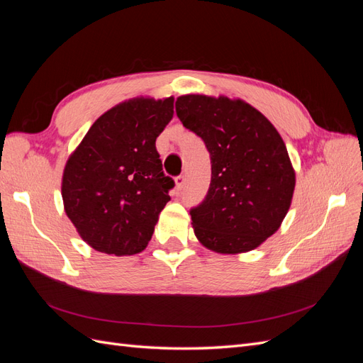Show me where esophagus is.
I'll use <instances>...</instances> for the list:
<instances>
[{
    "label": "esophagus",
    "mask_w": 363,
    "mask_h": 363,
    "mask_svg": "<svg viewBox=\"0 0 363 363\" xmlns=\"http://www.w3.org/2000/svg\"><path fill=\"white\" fill-rule=\"evenodd\" d=\"M184 183H186L184 175H179V177H175V189L180 192L184 188Z\"/></svg>",
    "instance_id": "34e87169"
}]
</instances>
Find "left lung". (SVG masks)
<instances>
[{"mask_svg":"<svg viewBox=\"0 0 363 363\" xmlns=\"http://www.w3.org/2000/svg\"><path fill=\"white\" fill-rule=\"evenodd\" d=\"M175 112L211 155V186L191 208L196 239L221 255L257 248L279 230L295 188L279 131L257 108L227 96L182 95Z\"/></svg>","mask_w":363,"mask_h":363,"instance_id":"obj_1","label":"left lung"}]
</instances>
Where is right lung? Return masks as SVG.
Instances as JSON below:
<instances>
[{
	"mask_svg": "<svg viewBox=\"0 0 363 363\" xmlns=\"http://www.w3.org/2000/svg\"><path fill=\"white\" fill-rule=\"evenodd\" d=\"M174 98H133L98 118L65 164L62 199L86 244L115 256L145 250L171 200L156 139Z\"/></svg>",
	"mask_w": 363,
	"mask_h": 363,
	"instance_id": "add662e5",
	"label": "right lung"
}]
</instances>
